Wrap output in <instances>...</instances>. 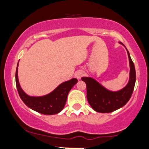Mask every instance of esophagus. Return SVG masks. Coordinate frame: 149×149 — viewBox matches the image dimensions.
<instances>
[{
  "label": "esophagus",
  "mask_w": 149,
  "mask_h": 149,
  "mask_svg": "<svg viewBox=\"0 0 149 149\" xmlns=\"http://www.w3.org/2000/svg\"><path fill=\"white\" fill-rule=\"evenodd\" d=\"M84 75V72H83L82 70H79V71H77L76 73H75V77L78 79H80L81 78V77Z\"/></svg>",
  "instance_id": "34e87169"
}]
</instances>
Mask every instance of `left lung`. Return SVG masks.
<instances>
[{"label": "left lung", "mask_w": 149, "mask_h": 149, "mask_svg": "<svg viewBox=\"0 0 149 149\" xmlns=\"http://www.w3.org/2000/svg\"><path fill=\"white\" fill-rule=\"evenodd\" d=\"M127 54L130 66V80L127 85L122 90L117 92L109 91L90 77L81 78L86 84L87 99L89 104L97 112L103 113L113 112L125 105L130 99L136 82V71L128 51Z\"/></svg>", "instance_id": "8db88e82"}]
</instances>
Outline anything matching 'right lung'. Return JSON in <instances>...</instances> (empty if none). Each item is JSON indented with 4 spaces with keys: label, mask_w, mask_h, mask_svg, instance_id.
<instances>
[{
    "label": "right lung",
    "mask_w": 149,
    "mask_h": 149,
    "mask_svg": "<svg viewBox=\"0 0 149 149\" xmlns=\"http://www.w3.org/2000/svg\"><path fill=\"white\" fill-rule=\"evenodd\" d=\"M18 64L15 73L17 89L20 98L32 110L44 115H54L64 109L67 100L68 94L78 82L76 78L68 80L60 84L48 95L42 97H30L22 90L18 80Z\"/></svg>",
    "instance_id": "obj_1"
}]
</instances>
